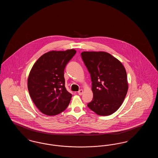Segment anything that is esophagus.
Returning <instances> with one entry per match:
<instances>
[{"label":"esophagus","mask_w":158,"mask_h":158,"mask_svg":"<svg viewBox=\"0 0 158 158\" xmlns=\"http://www.w3.org/2000/svg\"><path fill=\"white\" fill-rule=\"evenodd\" d=\"M83 93V90H82V89H80L78 91V94H79V95H82Z\"/></svg>","instance_id":"esophagus-1"}]
</instances>
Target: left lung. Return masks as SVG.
Wrapping results in <instances>:
<instances>
[{
	"label": "left lung",
	"instance_id": "8db88e82",
	"mask_svg": "<svg viewBox=\"0 0 158 158\" xmlns=\"http://www.w3.org/2000/svg\"><path fill=\"white\" fill-rule=\"evenodd\" d=\"M81 56L90 73L94 95L88 106L102 116L115 113L127 93V73L124 66L104 52H83Z\"/></svg>",
	"mask_w": 158,
	"mask_h": 158
}]
</instances>
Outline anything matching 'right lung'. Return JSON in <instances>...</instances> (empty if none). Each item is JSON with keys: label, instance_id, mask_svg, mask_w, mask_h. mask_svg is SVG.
<instances>
[{"label": "right lung", "instance_id": "add662e5", "mask_svg": "<svg viewBox=\"0 0 158 158\" xmlns=\"http://www.w3.org/2000/svg\"><path fill=\"white\" fill-rule=\"evenodd\" d=\"M74 49L51 51L34 63L28 78L31 98L38 109L47 115H56L66 109L72 95L65 88L64 70L75 56Z\"/></svg>", "mask_w": 158, "mask_h": 158}]
</instances>
